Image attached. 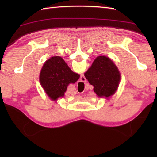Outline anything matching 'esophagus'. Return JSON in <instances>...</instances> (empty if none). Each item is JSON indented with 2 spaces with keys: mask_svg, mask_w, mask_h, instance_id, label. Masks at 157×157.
Wrapping results in <instances>:
<instances>
[{
  "mask_svg": "<svg viewBox=\"0 0 157 157\" xmlns=\"http://www.w3.org/2000/svg\"><path fill=\"white\" fill-rule=\"evenodd\" d=\"M84 79V81H82V82H84V81H86V78H85L84 77V79Z\"/></svg>",
  "mask_w": 157,
  "mask_h": 157,
  "instance_id": "esophagus-1",
  "label": "esophagus"
}]
</instances>
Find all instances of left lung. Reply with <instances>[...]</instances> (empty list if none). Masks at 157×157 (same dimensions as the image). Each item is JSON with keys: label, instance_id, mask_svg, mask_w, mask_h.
Masks as SVG:
<instances>
[{"label": "left lung", "instance_id": "1", "mask_svg": "<svg viewBox=\"0 0 157 157\" xmlns=\"http://www.w3.org/2000/svg\"><path fill=\"white\" fill-rule=\"evenodd\" d=\"M84 76L94 86L98 97L109 98L115 94L121 80V73L109 58L98 56Z\"/></svg>", "mask_w": 157, "mask_h": 157}]
</instances>
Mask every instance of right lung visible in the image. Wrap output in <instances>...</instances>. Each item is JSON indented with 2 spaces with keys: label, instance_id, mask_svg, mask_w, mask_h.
Returning a JSON list of instances; mask_svg holds the SVG:
<instances>
[{
  "label": "right lung",
  "instance_id": "right-lung-1",
  "mask_svg": "<svg viewBox=\"0 0 157 157\" xmlns=\"http://www.w3.org/2000/svg\"><path fill=\"white\" fill-rule=\"evenodd\" d=\"M79 75L71 71L62 57H50L41 68L39 81L47 95L52 100L63 97L69 84H74Z\"/></svg>",
  "mask_w": 157,
  "mask_h": 157
}]
</instances>
